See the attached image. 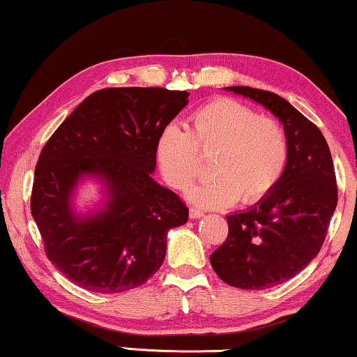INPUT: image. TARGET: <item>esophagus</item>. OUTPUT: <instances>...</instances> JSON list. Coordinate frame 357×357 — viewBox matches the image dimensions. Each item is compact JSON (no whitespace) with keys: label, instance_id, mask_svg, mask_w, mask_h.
Masks as SVG:
<instances>
[{"label":"esophagus","instance_id":"obj_1","mask_svg":"<svg viewBox=\"0 0 357 357\" xmlns=\"http://www.w3.org/2000/svg\"><path fill=\"white\" fill-rule=\"evenodd\" d=\"M203 216H204V213L202 211V209L190 208V218H192V219H199V218H203Z\"/></svg>","mask_w":357,"mask_h":357}]
</instances>
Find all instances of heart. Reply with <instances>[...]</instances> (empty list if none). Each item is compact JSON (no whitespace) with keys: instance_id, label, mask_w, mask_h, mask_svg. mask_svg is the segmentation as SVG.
<instances>
[{"instance_id":"b5f03b06","label":"heart","mask_w":357,"mask_h":357,"mask_svg":"<svg viewBox=\"0 0 357 357\" xmlns=\"http://www.w3.org/2000/svg\"><path fill=\"white\" fill-rule=\"evenodd\" d=\"M199 158L211 177L190 188L203 208L250 204L270 195L289 160V138L280 121L232 99H218L195 112L185 131L167 126L155 141V160L170 187L185 190L198 177Z\"/></svg>"}]
</instances>
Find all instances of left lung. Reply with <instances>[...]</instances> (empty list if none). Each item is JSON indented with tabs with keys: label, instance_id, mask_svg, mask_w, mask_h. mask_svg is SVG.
I'll use <instances>...</instances> for the list:
<instances>
[{
	"label": "left lung",
	"instance_id": "8db88e82",
	"mask_svg": "<svg viewBox=\"0 0 357 357\" xmlns=\"http://www.w3.org/2000/svg\"><path fill=\"white\" fill-rule=\"evenodd\" d=\"M226 89L270 110L289 138L280 183L252 208L226 216V242L209 257L229 286L266 289L294 278L324 245L338 202L333 159L321 131L286 99L243 86Z\"/></svg>",
	"mask_w": 357,
	"mask_h": 357
}]
</instances>
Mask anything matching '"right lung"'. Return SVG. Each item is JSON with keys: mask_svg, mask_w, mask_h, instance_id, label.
<instances>
[{"mask_svg": "<svg viewBox=\"0 0 357 357\" xmlns=\"http://www.w3.org/2000/svg\"><path fill=\"white\" fill-rule=\"evenodd\" d=\"M187 91L110 87L91 94L58 126L36 165L31 211L53 265L76 286L114 294L159 270L167 232L188 208L153 178L155 141L188 104ZM97 179L105 202L87 215L72 198Z\"/></svg>", "mask_w": 357, "mask_h": 357, "instance_id": "add662e5", "label": "right lung"}]
</instances>
